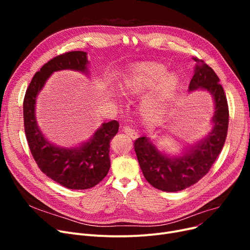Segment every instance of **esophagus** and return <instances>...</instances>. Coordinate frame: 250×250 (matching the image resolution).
Returning a JSON list of instances; mask_svg holds the SVG:
<instances>
[{
  "label": "esophagus",
  "mask_w": 250,
  "mask_h": 250,
  "mask_svg": "<svg viewBox=\"0 0 250 250\" xmlns=\"http://www.w3.org/2000/svg\"><path fill=\"white\" fill-rule=\"evenodd\" d=\"M124 132H125L126 135H128L132 139H137L138 136H139L137 130L134 129V128H132V127H129V126H124Z\"/></svg>",
  "instance_id": "esophagus-1"
}]
</instances>
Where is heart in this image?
<instances>
[{
  "label": "heart",
  "mask_w": 250,
  "mask_h": 250,
  "mask_svg": "<svg viewBox=\"0 0 250 250\" xmlns=\"http://www.w3.org/2000/svg\"><path fill=\"white\" fill-rule=\"evenodd\" d=\"M166 71L165 65L157 62L137 63L128 69L120 83L125 95H144L140 111L150 120H158L165 114L177 91L179 76L175 72Z\"/></svg>",
  "instance_id": "obj_1"
}]
</instances>
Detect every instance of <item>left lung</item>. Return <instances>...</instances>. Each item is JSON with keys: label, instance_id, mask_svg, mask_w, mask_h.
Instances as JSON below:
<instances>
[{"label": "left lung", "instance_id": "8db88e82", "mask_svg": "<svg viewBox=\"0 0 250 250\" xmlns=\"http://www.w3.org/2000/svg\"><path fill=\"white\" fill-rule=\"evenodd\" d=\"M188 91L203 90L212 96L214 112L212 129L206 137L185 147L178 155L160 151L149 137L135 142V151L142 172L155 188L167 192L189 188L204 177L216 161L225 144L229 123V110L224 89L212 68L198 59Z\"/></svg>", "mask_w": 250, "mask_h": 250}]
</instances>
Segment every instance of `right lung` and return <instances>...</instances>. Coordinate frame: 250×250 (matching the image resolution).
<instances>
[{"instance_id": "1", "label": "right lung", "mask_w": 250, "mask_h": 250, "mask_svg": "<svg viewBox=\"0 0 250 250\" xmlns=\"http://www.w3.org/2000/svg\"><path fill=\"white\" fill-rule=\"evenodd\" d=\"M89 63L87 52L81 50L50 60L32 78L23 102L25 134L34 160L46 176L70 189L91 188L107 175L110 168L109 144L120 125L116 121L103 123L93 136L78 146H57L44 137L38 126L36 100L51 74L72 70L89 76Z\"/></svg>"}]
</instances>
